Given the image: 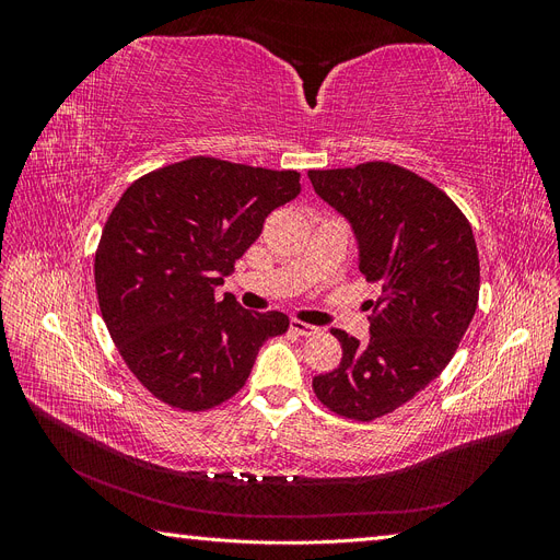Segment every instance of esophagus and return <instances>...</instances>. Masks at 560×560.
I'll list each match as a JSON object with an SVG mask.
<instances>
[{"label":"esophagus","mask_w":560,"mask_h":560,"mask_svg":"<svg viewBox=\"0 0 560 560\" xmlns=\"http://www.w3.org/2000/svg\"><path fill=\"white\" fill-rule=\"evenodd\" d=\"M290 327H292L299 336H313V334H317V327L306 325V322H301V319H296V317L290 322Z\"/></svg>","instance_id":"esophagus-1"}]
</instances>
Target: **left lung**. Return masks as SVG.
I'll return each instance as SVG.
<instances>
[{
  "mask_svg": "<svg viewBox=\"0 0 560 560\" xmlns=\"http://www.w3.org/2000/svg\"><path fill=\"white\" fill-rule=\"evenodd\" d=\"M308 177L352 224L362 278L381 287L366 301L369 341L331 329L343 358L313 389L329 411L369 422L413 399L451 362L479 303V252L460 208L401 165L369 161Z\"/></svg>",
  "mask_w": 560,
  "mask_h": 560,
  "instance_id": "obj_1",
  "label": "left lung"
}]
</instances>
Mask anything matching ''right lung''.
Wrapping results in <instances>:
<instances>
[{
  "instance_id": "obj_1",
  "label": "right lung",
  "mask_w": 560,
  "mask_h": 560,
  "mask_svg": "<svg viewBox=\"0 0 560 560\" xmlns=\"http://www.w3.org/2000/svg\"><path fill=\"white\" fill-rule=\"evenodd\" d=\"M296 171L194 156L135 179L95 252L100 313L151 395L208 411L245 385L257 352L290 327L278 311L214 299L264 219L301 194Z\"/></svg>"
}]
</instances>
